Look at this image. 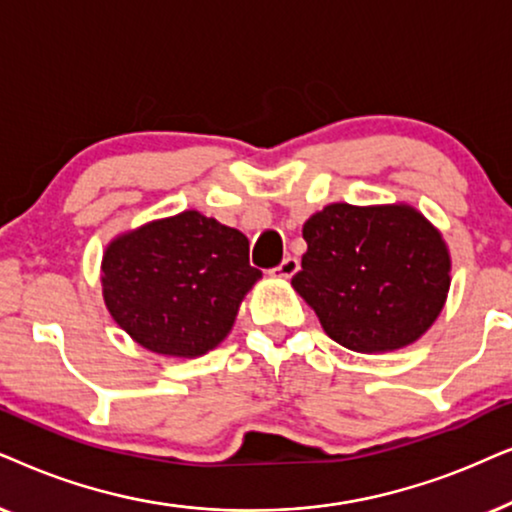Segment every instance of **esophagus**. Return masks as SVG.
<instances>
[{"label": "esophagus", "mask_w": 512, "mask_h": 512, "mask_svg": "<svg viewBox=\"0 0 512 512\" xmlns=\"http://www.w3.org/2000/svg\"><path fill=\"white\" fill-rule=\"evenodd\" d=\"M299 271V260L297 257H285V260L278 264V267L271 271V274L278 278H292Z\"/></svg>", "instance_id": "1"}]
</instances>
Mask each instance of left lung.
I'll use <instances>...</instances> for the list:
<instances>
[{"label": "left lung", "mask_w": 512, "mask_h": 512, "mask_svg": "<svg viewBox=\"0 0 512 512\" xmlns=\"http://www.w3.org/2000/svg\"><path fill=\"white\" fill-rule=\"evenodd\" d=\"M302 236L292 288L337 344L360 353L403 349L440 316L452 262L419 210L330 203L304 222Z\"/></svg>", "instance_id": "left-lung-1"}]
</instances>
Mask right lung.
I'll return each mask as SVG.
<instances>
[{
    "label": "right lung",
    "mask_w": 512,
    "mask_h": 512,
    "mask_svg": "<svg viewBox=\"0 0 512 512\" xmlns=\"http://www.w3.org/2000/svg\"><path fill=\"white\" fill-rule=\"evenodd\" d=\"M248 238L199 210L114 238L102 255L107 311L147 351L196 358L229 335L262 271Z\"/></svg>",
    "instance_id": "right-lung-1"
}]
</instances>
